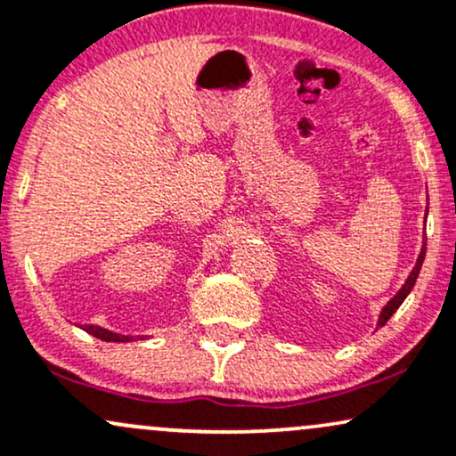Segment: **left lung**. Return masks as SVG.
Segmentation results:
<instances>
[{
  "label": "left lung",
  "mask_w": 456,
  "mask_h": 456,
  "mask_svg": "<svg viewBox=\"0 0 456 456\" xmlns=\"http://www.w3.org/2000/svg\"><path fill=\"white\" fill-rule=\"evenodd\" d=\"M425 250H427V244H422V250H420L419 259H416V265H414L412 273H410L408 281H405L403 287L399 289V293L395 295V297H393L391 301H388V304L385 305V308H382V312H380V318H378V327H385V322L388 321V318H391V316L395 314V312H397L399 305L403 304V299L408 297V295H410V290H412V287L416 284V278H419V273H420L422 261H425Z\"/></svg>",
  "instance_id": "1"
}]
</instances>
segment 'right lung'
<instances>
[{
  "label": "right lung",
  "instance_id": "right-lung-1",
  "mask_svg": "<svg viewBox=\"0 0 456 456\" xmlns=\"http://www.w3.org/2000/svg\"><path fill=\"white\" fill-rule=\"evenodd\" d=\"M82 329H85L86 333H91V336L103 339V342H131V336H120V333H112L108 331V329H102L95 325H85Z\"/></svg>",
  "mask_w": 456,
  "mask_h": 456
}]
</instances>
